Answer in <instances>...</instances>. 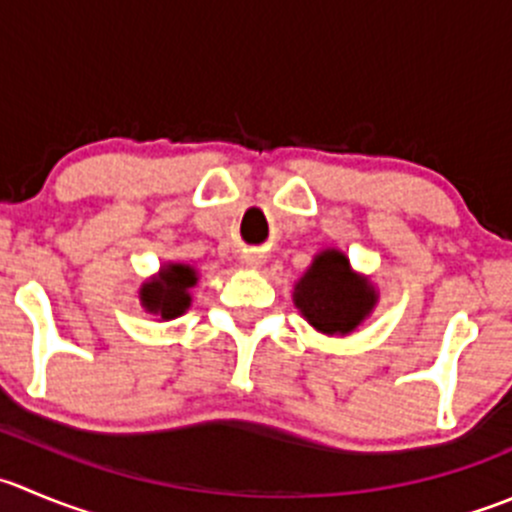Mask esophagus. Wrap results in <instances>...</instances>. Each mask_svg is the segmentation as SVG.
<instances>
[{
  "instance_id": "obj_1",
  "label": "esophagus",
  "mask_w": 512,
  "mask_h": 512,
  "mask_svg": "<svg viewBox=\"0 0 512 512\" xmlns=\"http://www.w3.org/2000/svg\"><path fill=\"white\" fill-rule=\"evenodd\" d=\"M242 260H245V265H250V267L262 265V255H260V252H245V257H242Z\"/></svg>"
}]
</instances>
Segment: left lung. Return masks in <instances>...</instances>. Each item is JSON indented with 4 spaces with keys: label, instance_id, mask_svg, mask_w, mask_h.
<instances>
[{
    "label": "left lung",
    "instance_id": "obj_1",
    "mask_svg": "<svg viewBox=\"0 0 512 512\" xmlns=\"http://www.w3.org/2000/svg\"><path fill=\"white\" fill-rule=\"evenodd\" d=\"M295 305L320 332L347 335L375 305V292L355 277L347 257L337 250L315 257L307 275L297 282Z\"/></svg>",
    "mask_w": 512,
    "mask_h": 512
}]
</instances>
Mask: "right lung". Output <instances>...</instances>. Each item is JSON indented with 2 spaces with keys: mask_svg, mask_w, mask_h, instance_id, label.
Segmentation results:
<instances>
[{
  "mask_svg": "<svg viewBox=\"0 0 512 512\" xmlns=\"http://www.w3.org/2000/svg\"><path fill=\"white\" fill-rule=\"evenodd\" d=\"M197 282V275L187 265H170L162 272L160 280H152L142 287V305L165 320L182 315L190 307V287Z\"/></svg>",
  "mask_w": 512,
  "mask_h": 512,
  "instance_id": "right-lung-1",
  "label": "right lung"
}]
</instances>
